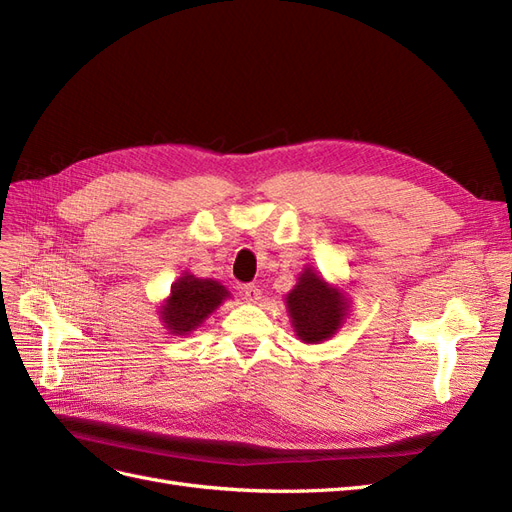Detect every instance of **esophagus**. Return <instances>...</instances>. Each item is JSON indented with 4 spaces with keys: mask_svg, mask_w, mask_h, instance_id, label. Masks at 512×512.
Returning <instances> with one entry per match:
<instances>
[{
    "mask_svg": "<svg viewBox=\"0 0 512 512\" xmlns=\"http://www.w3.org/2000/svg\"><path fill=\"white\" fill-rule=\"evenodd\" d=\"M241 292H243V299L250 301V303H258L262 299V290L254 284H245Z\"/></svg>",
    "mask_w": 512,
    "mask_h": 512,
    "instance_id": "esophagus-1",
    "label": "esophagus"
}]
</instances>
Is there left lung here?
Returning <instances> with one entry per match:
<instances>
[{
    "label": "left lung",
    "mask_w": 512,
    "mask_h": 512,
    "mask_svg": "<svg viewBox=\"0 0 512 512\" xmlns=\"http://www.w3.org/2000/svg\"><path fill=\"white\" fill-rule=\"evenodd\" d=\"M284 303L294 335L303 344L327 342L342 329L350 312L348 294L324 280L314 267H305L299 273Z\"/></svg>",
    "instance_id": "obj_1"
}]
</instances>
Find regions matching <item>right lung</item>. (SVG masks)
Returning <instances> with one entry per match:
<instances>
[{
  "label": "right lung",
  "mask_w": 512,
  "mask_h": 512,
  "mask_svg": "<svg viewBox=\"0 0 512 512\" xmlns=\"http://www.w3.org/2000/svg\"><path fill=\"white\" fill-rule=\"evenodd\" d=\"M226 299H230V290L218 280L183 271L160 305V322L170 335H190Z\"/></svg>",
  "instance_id": "1"
}]
</instances>
